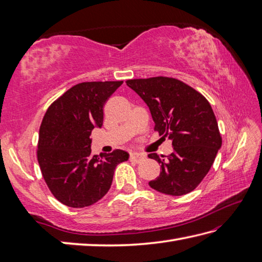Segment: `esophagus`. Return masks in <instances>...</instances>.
<instances>
[{"label": "esophagus", "mask_w": 262, "mask_h": 262, "mask_svg": "<svg viewBox=\"0 0 262 262\" xmlns=\"http://www.w3.org/2000/svg\"><path fill=\"white\" fill-rule=\"evenodd\" d=\"M145 155L144 154H142V153H137V152H133V153H130V157H129V159L132 160V161H134V162H141V161H143V160H145Z\"/></svg>", "instance_id": "1"}]
</instances>
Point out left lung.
I'll list each match as a JSON object with an SVG mask.
<instances>
[{
	"mask_svg": "<svg viewBox=\"0 0 262 262\" xmlns=\"http://www.w3.org/2000/svg\"><path fill=\"white\" fill-rule=\"evenodd\" d=\"M127 85L147 104L154 130L172 141L173 152L158 161L161 173L148 182L151 188L171 196L192 191L214 163L222 146L216 117L206 98L177 79L149 77L128 80Z\"/></svg>",
	"mask_w": 262,
	"mask_h": 262,
	"instance_id": "obj_1",
	"label": "left lung"
}]
</instances>
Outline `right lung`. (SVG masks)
<instances>
[{"mask_svg":"<svg viewBox=\"0 0 262 262\" xmlns=\"http://www.w3.org/2000/svg\"><path fill=\"white\" fill-rule=\"evenodd\" d=\"M122 81L83 82L72 86L46 111L39 129L37 158L54 197L73 208L101 199L114 172L129 154L122 149L91 154V132L103 124V105Z\"/></svg>","mask_w":262,"mask_h":262,"instance_id":"right-lung-1","label":"right lung"}]
</instances>
